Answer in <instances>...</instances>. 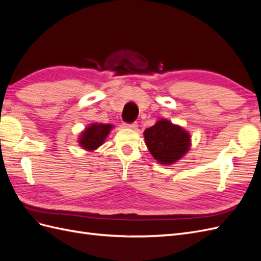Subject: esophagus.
Segmentation results:
<instances>
[{
    "instance_id": "1",
    "label": "esophagus",
    "mask_w": 261,
    "mask_h": 261,
    "mask_svg": "<svg viewBox=\"0 0 261 261\" xmlns=\"http://www.w3.org/2000/svg\"><path fill=\"white\" fill-rule=\"evenodd\" d=\"M125 126H126V127H127V128H130V129H137V127H138V125H137V123L126 124Z\"/></svg>"
}]
</instances>
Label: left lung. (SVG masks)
Here are the masks:
<instances>
[{
    "label": "left lung",
    "instance_id": "left-lung-1",
    "mask_svg": "<svg viewBox=\"0 0 261 261\" xmlns=\"http://www.w3.org/2000/svg\"><path fill=\"white\" fill-rule=\"evenodd\" d=\"M144 137L149 152L160 164H173L180 160L191 149V134L167 118H160L145 129Z\"/></svg>",
    "mask_w": 261,
    "mask_h": 261
}]
</instances>
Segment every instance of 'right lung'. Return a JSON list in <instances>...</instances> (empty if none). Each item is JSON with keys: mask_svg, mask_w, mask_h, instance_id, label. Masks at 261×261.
<instances>
[{"mask_svg": "<svg viewBox=\"0 0 261 261\" xmlns=\"http://www.w3.org/2000/svg\"><path fill=\"white\" fill-rule=\"evenodd\" d=\"M112 128H114L112 124H89L78 136L77 141L80 144V147L85 149L86 151H94V150H97L100 146L105 144Z\"/></svg>", "mask_w": 261, "mask_h": 261, "instance_id": "1", "label": "right lung"}]
</instances>
